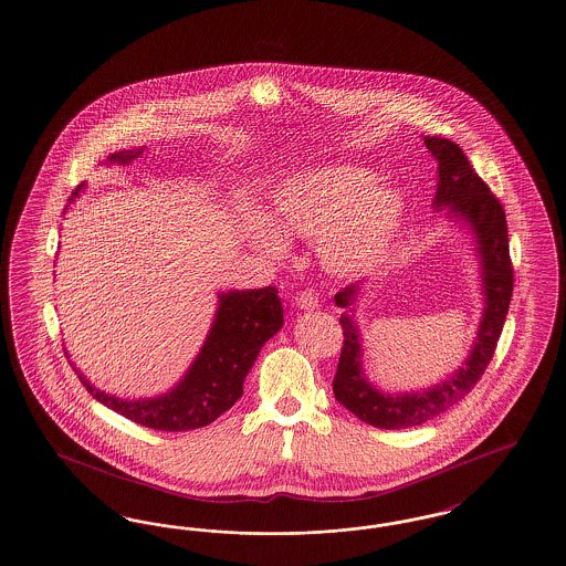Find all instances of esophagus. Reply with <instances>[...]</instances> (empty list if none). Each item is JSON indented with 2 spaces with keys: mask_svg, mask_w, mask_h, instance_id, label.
I'll use <instances>...</instances> for the list:
<instances>
[{
  "mask_svg": "<svg viewBox=\"0 0 566 566\" xmlns=\"http://www.w3.org/2000/svg\"><path fill=\"white\" fill-rule=\"evenodd\" d=\"M294 301L301 310H316L317 307V296L314 291H301Z\"/></svg>",
  "mask_w": 566,
  "mask_h": 566,
  "instance_id": "obj_1",
  "label": "esophagus"
}]
</instances>
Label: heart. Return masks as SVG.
I'll use <instances>...</instances> for the list:
<instances>
[{
	"mask_svg": "<svg viewBox=\"0 0 566 566\" xmlns=\"http://www.w3.org/2000/svg\"><path fill=\"white\" fill-rule=\"evenodd\" d=\"M272 219L284 235L316 240L324 270L356 277L381 265L407 223L400 189L379 185L377 175L354 164L301 170L273 191ZM256 244L273 256L286 242L270 227H259Z\"/></svg>",
	"mask_w": 566,
	"mask_h": 566,
	"instance_id": "heart-1",
	"label": "heart"
}]
</instances>
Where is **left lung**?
Wrapping results in <instances>:
<instances>
[{"label": "left lung", "mask_w": 566, "mask_h": 566, "mask_svg": "<svg viewBox=\"0 0 566 566\" xmlns=\"http://www.w3.org/2000/svg\"><path fill=\"white\" fill-rule=\"evenodd\" d=\"M423 143L438 161V185L431 202L433 208H449V214L468 223L474 233L482 268L484 314L470 358L447 381L423 391L385 394L364 377L363 343L352 314L360 286L352 284L335 294V303L345 310L339 317L343 347L333 381L335 398L360 421L381 430L421 426L454 407L474 389L495 354L514 291V268L510 259L503 206L491 193L489 185L475 175L470 159L457 143L440 136H426Z\"/></svg>", "instance_id": "1"}]
</instances>
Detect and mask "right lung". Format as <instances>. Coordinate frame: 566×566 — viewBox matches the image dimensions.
Wrapping results in <instances>:
<instances>
[{"instance_id": "1", "label": "right lung", "mask_w": 566, "mask_h": 566, "mask_svg": "<svg viewBox=\"0 0 566 566\" xmlns=\"http://www.w3.org/2000/svg\"><path fill=\"white\" fill-rule=\"evenodd\" d=\"M140 154L143 147L117 151L107 164H128ZM82 189L84 185H77L69 200ZM282 322L284 310L273 286L219 294V310L198 358L181 381L158 398L122 400L96 389L77 368L75 373L92 398L138 426L161 431L198 430L235 405L261 347L282 328Z\"/></svg>"}]
</instances>
